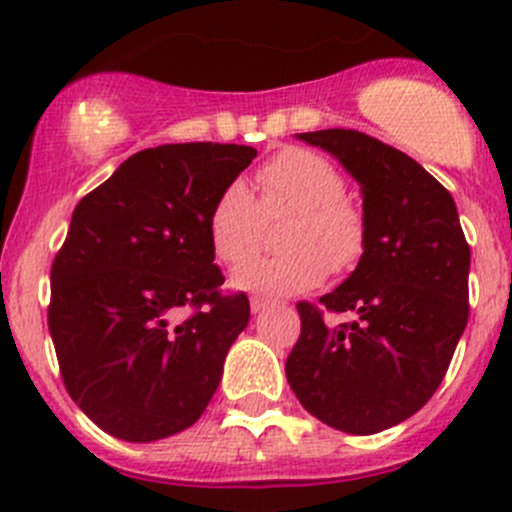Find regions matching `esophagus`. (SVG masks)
<instances>
[{"label":"esophagus","mask_w":512,"mask_h":512,"mask_svg":"<svg viewBox=\"0 0 512 512\" xmlns=\"http://www.w3.org/2000/svg\"><path fill=\"white\" fill-rule=\"evenodd\" d=\"M267 307H270V299H260V297H252L250 299V309L255 314H260L262 309H267Z\"/></svg>","instance_id":"esophagus-1"}]
</instances>
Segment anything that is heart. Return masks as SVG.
<instances>
[{"label": "heart", "mask_w": 512, "mask_h": 512, "mask_svg": "<svg viewBox=\"0 0 512 512\" xmlns=\"http://www.w3.org/2000/svg\"><path fill=\"white\" fill-rule=\"evenodd\" d=\"M262 198L245 183H227L210 210L208 230L215 252L240 265L259 241L264 213L292 207L287 251L258 256L235 272L247 292L285 297L307 292L329 275L347 270L364 252V218L344 198V180L327 158L304 148H285L257 170Z\"/></svg>", "instance_id": "1"}]
</instances>
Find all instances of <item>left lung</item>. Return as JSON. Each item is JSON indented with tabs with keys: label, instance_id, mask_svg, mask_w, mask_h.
<instances>
[{
	"label": "left lung",
	"instance_id": "1",
	"mask_svg": "<svg viewBox=\"0 0 512 512\" xmlns=\"http://www.w3.org/2000/svg\"><path fill=\"white\" fill-rule=\"evenodd\" d=\"M359 183L364 252L319 302L352 312L329 324L299 302L302 334L287 356L299 404L337 431L369 436L414 416L446 376L468 324L471 247L451 193L414 158L359 131L297 133Z\"/></svg>",
	"mask_w": 512,
	"mask_h": 512
}]
</instances>
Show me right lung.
<instances>
[{"label": "right lung", "instance_id": "obj_1", "mask_svg": "<svg viewBox=\"0 0 512 512\" xmlns=\"http://www.w3.org/2000/svg\"><path fill=\"white\" fill-rule=\"evenodd\" d=\"M255 156L235 143L146 148L71 215L51 265L49 332L69 396L121 441L193 426L250 322L247 294H220L208 220ZM180 306L196 309L183 323Z\"/></svg>", "mask_w": 512, "mask_h": 512}]
</instances>
